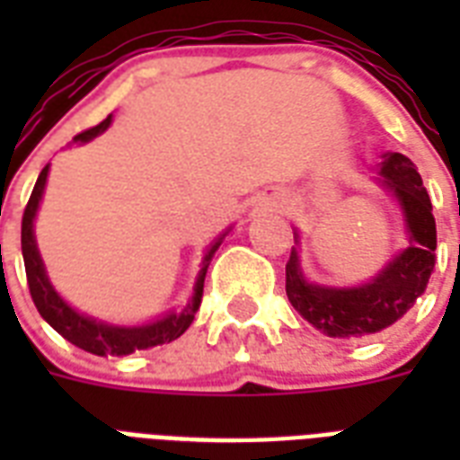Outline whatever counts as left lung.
Returning a JSON list of instances; mask_svg holds the SVG:
<instances>
[{"label":"left lung","instance_id":"obj_1","mask_svg":"<svg viewBox=\"0 0 460 460\" xmlns=\"http://www.w3.org/2000/svg\"><path fill=\"white\" fill-rule=\"evenodd\" d=\"M379 183L392 193L406 222L408 245L360 287H322L307 281L298 251L287 262V296L314 329L332 339H365L392 327L425 294L435 270L437 226L432 202L415 164L406 155L386 153ZM298 243V231H294Z\"/></svg>","mask_w":460,"mask_h":460}]
</instances>
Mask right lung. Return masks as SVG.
I'll use <instances>...</instances> for the list:
<instances>
[{"instance_id":"1","label":"right lung","mask_w":460,"mask_h":460,"mask_svg":"<svg viewBox=\"0 0 460 460\" xmlns=\"http://www.w3.org/2000/svg\"><path fill=\"white\" fill-rule=\"evenodd\" d=\"M111 124V114L104 119L102 124H97L95 128H88L75 136V143H88L95 136L104 133ZM47 173H49V164L40 172L35 188H32L31 200L25 205L23 212V224H21V251H23V262H25V277H28V288H31L32 303L38 307V313L42 314V320L59 332L66 341H71L78 349L88 350L93 356H128L136 350H147L153 346H162L173 339H179L193 322L198 307L202 301V287H205V274H208L209 260L217 252V248L222 245V238L229 234V229L224 231L222 236L215 238V243H209L202 258L200 272L195 279L193 298L181 307V310H169L157 320L143 322V324H111V322L97 320L93 314H85L81 310H75L74 305H68L57 288L52 287V281L47 277L45 262L40 258L38 241H35V215H38L40 200L45 193Z\"/></svg>"}]
</instances>
